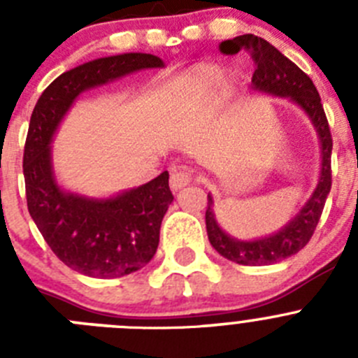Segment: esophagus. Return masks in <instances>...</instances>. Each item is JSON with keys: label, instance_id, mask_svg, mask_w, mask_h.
I'll return each instance as SVG.
<instances>
[{"label": "esophagus", "instance_id": "esophagus-1", "mask_svg": "<svg viewBox=\"0 0 358 358\" xmlns=\"http://www.w3.org/2000/svg\"><path fill=\"white\" fill-rule=\"evenodd\" d=\"M195 176V170L189 169V166H181L179 170H173L172 176H170V188L172 189H181L185 186H188L192 182Z\"/></svg>", "mask_w": 358, "mask_h": 358}]
</instances>
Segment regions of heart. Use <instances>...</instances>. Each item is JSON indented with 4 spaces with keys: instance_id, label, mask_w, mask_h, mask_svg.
Returning a JSON list of instances; mask_svg holds the SVG:
<instances>
[{
    "instance_id": "obj_1",
    "label": "heart",
    "mask_w": 358,
    "mask_h": 358,
    "mask_svg": "<svg viewBox=\"0 0 358 358\" xmlns=\"http://www.w3.org/2000/svg\"><path fill=\"white\" fill-rule=\"evenodd\" d=\"M218 78H220V73L217 69L211 68V66H201V68L189 73L185 84L189 87H195V90H201V87H208V85L218 82Z\"/></svg>"
}]
</instances>
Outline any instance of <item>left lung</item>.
I'll return each mask as SVG.
<instances>
[{
	"label": "left lung",
	"instance_id": "8db88e82",
	"mask_svg": "<svg viewBox=\"0 0 358 358\" xmlns=\"http://www.w3.org/2000/svg\"><path fill=\"white\" fill-rule=\"evenodd\" d=\"M240 50L248 52L255 62V73H252L255 90L289 96L297 106H301L314 123V127L317 129L319 140H321L322 163L317 188L310 201L303 206V210L296 215V218H292L289 226L283 227L276 235L255 240V242H238L231 238L218 227L213 210H211V197L208 195L206 231L211 245L224 258L240 265H271L301 251L314 235L331 188L334 141H331L327 115L322 109L321 96L306 73H303L292 61H289L273 44H268L265 39L252 34L238 36L220 44V52L227 55L238 53Z\"/></svg>",
	"mask_w": 358,
	"mask_h": 358
}]
</instances>
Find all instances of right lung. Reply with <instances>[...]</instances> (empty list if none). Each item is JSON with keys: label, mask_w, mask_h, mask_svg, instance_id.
I'll list each match as a JSON object with an SVG mask.
<instances>
[{"label": "right lung", "mask_w": 358, "mask_h": 358, "mask_svg": "<svg viewBox=\"0 0 358 358\" xmlns=\"http://www.w3.org/2000/svg\"><path fill=\"white\" fill-rule=\"evenodd\" d=\"M161 66L163 61L150 53L91 61L57 77L31 113L23 154L28 211L57 258L85 276L122 278L154 258L161 220L173 201L169 172L106 201L64 194L53 179L50 141L82 91L138 69Z\"/></svg>", "instance_id": "add662e5"}]
</instances>
